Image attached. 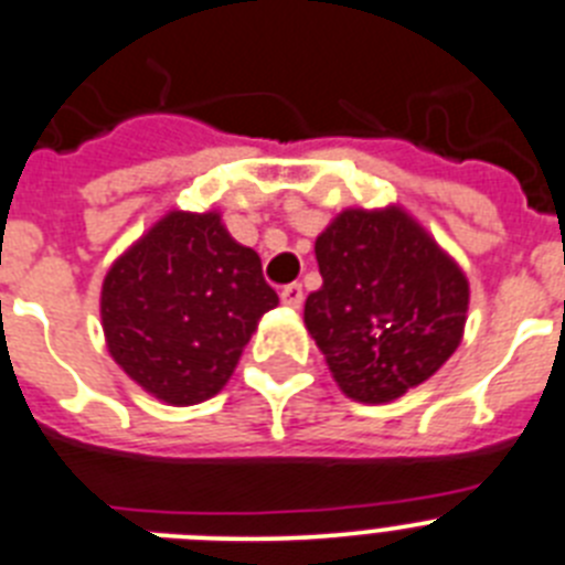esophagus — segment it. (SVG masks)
<instances>
[{"label":"esophagus","mask_w":565,"mask_h":565,"mask_svg":"<svg viewBox=\"0 0 565 565\" xmlns=\"http://www.w3.org/2000/svg\"><path fill=\"white\" fill-rule=\"evenodd\" d=\"M279 299H282V306L299 308V306H302V286H299V282L282 286V291H279Z\"/></svg>","instance_id":"34e87169"}]
</instances>
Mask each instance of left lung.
I'll return each mask as SVG.
<instances>
[{
	"mask_svg": "<svg viewBox=\"0 0 565 565\" xmlns=\"http://www.w3.org/2000/svg\"><path fill=\"white\" fill-rule=\"evenodd\" d=\"M313 252L322 288L308 294L306 328L344 396L387 404L456 353L467 274L413 214L344 209Z\"/></svg>",
	"mask_w": 565,
	"mask_h": 565,
	"instance_id": "8db88e82",
	"label": "left lung"
}]
</instances>
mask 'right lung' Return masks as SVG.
<instances>
[{
    "label": "right lung",
    "mask_w": 565,
    "mask_h": 565,
    "mask_svg": "<svg viewBox=\"0 0 565 565\" xmlns=\"http://www.w3.org/2000/svg\"><path fill=\"white\" fill-rule=\"evenodd\" d=\"M279 297L221 212L172 209L109 266L102 328L115 364L149 396L189 407L232 379Z\"/></svg>",
    "instance_id": "right-lung-1"
}]
</instances>
